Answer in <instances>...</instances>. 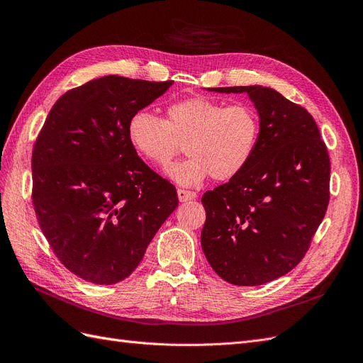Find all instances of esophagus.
<instances>
[{
	"instance_id": "1",
	"label": "esophagus",
	"mask_w": 363,
	"mask_h": 363,
	"mask_svg": "<svg viewBox=\"0 0 363 363\" xmlns=\"http://www.w3.org/2000/svg\"><path fill=\"white\" fill-rule=\"evenodd\" d=\"M197 197V194L194 191H188V189H178V199L179 201H188V200H194Z\"/></svg>"
}]
</instances>
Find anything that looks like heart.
<instances>
[{
  "instance_id": "obj_1",
  "label": "heart",
  "mask_w": 363,
  "mask_h": 363,
  "mask_svg": "<svg viewBox=\"0 0 363 363\" xmlns=\"http://www.w3.org/2000/svg\"><path fill=\"white\" fill-rule=\"evenodd\" d=\"M128 138L138 155L155 166H167L181 144L188 157L167 175L184 186L237 177L250 162L260 133V119L250 104L226 106L207 97L185 99L166 107V118L148 110L130 114Z\"/></svg>"
}]
</instances>
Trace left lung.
I'll return each instance as SVG.
<instances>
[{
	"mask_svg": "<svg viewBox=\"0 0 363 363\" xmlns=\"http://www.w3.org/2000/svg\"><path fill=\"white\" fill-rule=\"evenodd\" d=\"M245 92L260 133L247 166L206 191L201 247L225 281L255 287L300 263L330 203L331 163L312 114L272 88H208Z\"/></svg>",
	"mask_w": 363,
	"mask_h": 363,
	"instance_id": "obj_1",
	"label": "left lung"
}]
</instances>
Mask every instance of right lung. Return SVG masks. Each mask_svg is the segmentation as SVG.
I'll return each instance as SVG.
<instances>
[{"label": "right lung", "mask_w": 363, "mask_h": 363, "mask_svg": "<svg viewBox=\"0 0 363 363\" xmlns=\"http://www.w3.org/2000/svg\"><path fill=\"white\" fill-rule=\"evenodd\" d=\"M172 85L110 74L55 101L32 151V204L51 250L74 275L128 278L178 206L177 188L128 138L130 114Z\"/></svg>", "instance_id": "right-lung-1"}]
</instances>
